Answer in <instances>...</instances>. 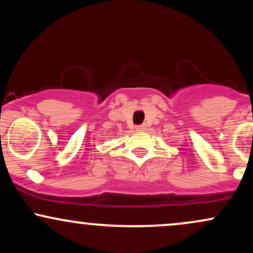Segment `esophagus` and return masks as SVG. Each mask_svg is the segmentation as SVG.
<instances>
[{"mask_svg":"<svg viewBox=\"0 0 253 253\" xmlns=\"http://www.w3.org/2000/svg\"><path fill=\"white\" fill-rule=\"evenodd\" d=\"M146 129V125L143 124L140 125V126H136V130H145Z\"/></svg>","mask_w":253,"mask_h":253,"instance_id":"esophagus-1","label":"esophagus"}]
</instances>
